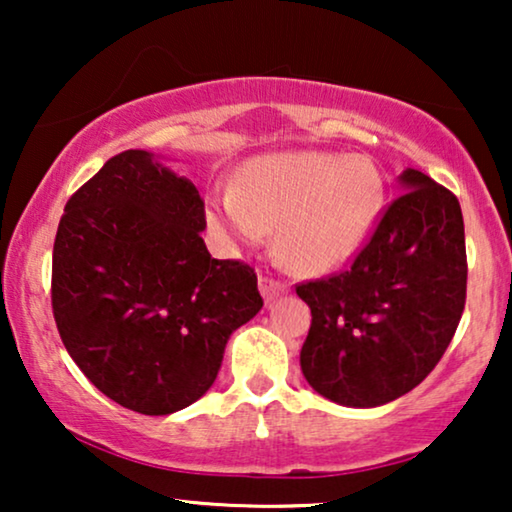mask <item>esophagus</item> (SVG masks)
Returning a JSON list of instances; mask_svg holds the SVG:
<instances>
[{"label": "esophagus", "instance_id": "1", "mask_svg": "<svg viewBox=\"0 0 512 512\" xmlns=\"http://www.w3.org/2000/svg\"><path fill=\"white\" fill-rule=\"evenodd\" d=\"M258 289H261L265 300H275L279 293L286 291V284L279 282V279H275V277H270V275H263V272H261V275H258Z\"/></svg>", "mask_w": 512, "mask_h": 512}]
</instances>
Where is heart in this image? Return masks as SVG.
<instances>
[{
  "mask_svg": "<svg viewBox=\"0 0 512 512\" xmlns=\"http://www.w3.org/2000/svg\"><path fill=\"white\" fill-rule=\"evenodd\" d=\"M387 186L368 156L333 151H286L249 160L237 188L212 207L219 233L258 242L277 230L286 268L319 275L359 254L380 219Z\"/></svg>",
  "mask_w": 512,
  "mask_h": 512,
  "instance_id": "heart-1",
  "label": "heart"
}]
</instances>
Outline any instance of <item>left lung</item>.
I'll return each instance as SVG.
<instances>
[{"mask_svg": "<svg viewBox=\"0 0 512 512\" xmlns=\"http://www.w3.org/2000/svg\"><path fill=\"white\" fill-rule=\"evenodd\" d=\"M382 209L345 270L296 284L312 326L300 368L349 408L408 394L438 366L466 305V237L457 195L419 170Z\"/></svg>", "mask_w": 512, "mask_h": 512, "instance_id": "obj_1", "label": "left lung"}]
</instances>
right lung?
Listing matches in <instances>:
<instances>
[{
	"instance_id": "1",
	"label": "right lung",
	"mask_w": 512,
	"mask_h": 512,
	"mask_svg": "<svg viewBox=\"0 0 512 512\" xmlns=\"http://www.w3.org/2000/svg\"><path fill=\"white\" fill-rule=\"evenodd\" d=\"M205 228L198 188L139 149L67 200L53 317L81 373L123 408L170 415L198 401L230 333L263 307L254 268L212 258Z\"/></svg>"
}]
</instances>
